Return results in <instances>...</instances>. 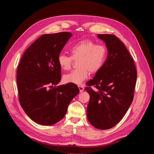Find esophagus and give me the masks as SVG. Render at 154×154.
<instances>
[{"label":"esophagus","instance_id":"1","mask_svg":"<svg viewBox=\"0 0 154 154\" xmlns=\"http://www.w3.org/2000/svg\"><path fill=\"white\" fill-rule=\"evenodd\" d=\"M78 88H79V90H80V92H83V90H84V87H83V86H82V85H79Z\"/></svg>","mask_w":154,"mask_h":154}]
</instances>
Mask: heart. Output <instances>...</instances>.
<instances>
[{"label":"heart","instance_id":"heart-1","mask_svg":"<svg viewBox=\"0 0 154 154\" xmlns=\"http://www.w3.org/2000/svg\"><path fill=\"white\" fill-rule=\"evenodd\" d=\"M71 57L61 53L58 55V66L63 71L71 69L73 60H77V69L63 77L66 83L80 85L87 78L89 72L94 74L103 67L107 58V49L103 45L96 44L91 40H83L70 48Z\"/></svg>","mask_w":154,"mask_h":154}]
</instances>
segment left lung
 <instances>
[{"label": "left lung", "mask_w": 154, "mask_h": 154, "mask_svg": "<svg viewBox=\"0 0 154 154\" xmlns=\"http://www.w3.org/2000/svg\"><path fill=\"white\" fill-rule=\"evenodd\" d=\"M105 43L108 54L103 67L86 84L90 95L87 116L95 128L106 130L117 125L134 98L137 71L133 58L124 44L114 35L98 34Z\"/></svg>", "instance_id": "left-lung-1"}]
</instances>
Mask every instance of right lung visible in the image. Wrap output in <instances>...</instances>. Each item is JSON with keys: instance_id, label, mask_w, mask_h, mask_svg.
<instances>
[{"instance_id": "add662e5", "label": "right lung", "mask_w": 154, "mask_h": 154, "mask_svg": "<svg viewBox=\"0 0 154 154\" xmlns=\"http://www.w3.org/2000/svg\"><path fill=\"white\" fill-rule=\"evenodd\" d=\"M71 36L69 32L42 35L26 50L18 65L17 82L20 104L28 117L38 124L58 122L66 115L70 102L80 92L74 83L56 86L62 77L57 58Z\"/></svg>"}]
</instances>
